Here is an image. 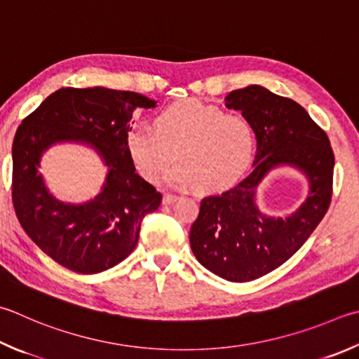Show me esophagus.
<instances>
[{
  "instance_id": "1",
  "label": "esophagus",
  "mask_w": 359,
  "mask_h": 359,
  "mask_svg": "<svg viewBox=\"0 0 359 359\" xmlns=\"http://www.w3.org/2000/svg\"><path fill=\"white\" fill-rule=\"evenodd\" d=\"M179 198L175 196V194H165V196H163V204L165 205H171V204H174L175 201H177Z\"/></svg>"
}]
</instances>
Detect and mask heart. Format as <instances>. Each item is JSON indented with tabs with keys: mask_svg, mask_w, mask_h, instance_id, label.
Masks as SVG:
<instances>
[{
	"mask_svg": "<svg viewBox=\"0 0 359 359\" xmlns=\"http://www.w3.org/2000/svg\"><path fill=\"white\" fill-rule=\"evenodd\" d=\"M152 128L135 127L126 135V149L136 171L151 184L161 179L175 188L202 193L224 191L242 179L256 152L252 123L199 100L171 103L155 114Z\"/></svg>",
	"mask_w": 359,
	"mask_h": 359,
	"instance_id": "obj_1",
	"label": "heart"
}]
</instances>
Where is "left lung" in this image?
<instances>
[{
	"label": "left lung",
	"instance_id": "left-lung-1",
	"mask_svg": "<svg viewBox=\"0 0 359 359\" xmlns=\"http://www.w3.org/2000/svg\"><path fill=\"white\" fill-rule=\"evenodd\" d=\"M226 107L252 123L257 155L252 172L231 190L201 201L190 231L191 251L219 278L248 283L281 266L314 232L333 196L334 154L325 130L287 97L257 84L232 90ZM295 165L310 180V196L284 219L260 212L253 194L273 167Z\"/></svg>",
	"mask_w": 359,
	"mask_h": 359
}]
</instances>
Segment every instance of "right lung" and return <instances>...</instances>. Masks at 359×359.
Listing matches in <instances>:
<instances>
[{
	"mask_svg": "<svg viewBox=\"0 0 359 359\" xmlns=\"http://www.w3.org/2000/svg\"><path fill=\"white\" fill-rule=\"evenodd\" d=\"M147 97L107 88H62L22 121L12 144V202L25 232L66 269L93 275L122 262L138 243L141 221L158 208L161 193L135 172L126 135ZM93 144L109 166L102 193L86 205H64L48 193L38 161L55 142Z\"/></svg>",
	"mask_w": 359,
	"mask_h": 359,
	"instance_id": "1",
	"label": "right lung"
}]
</instances>
